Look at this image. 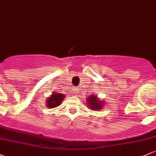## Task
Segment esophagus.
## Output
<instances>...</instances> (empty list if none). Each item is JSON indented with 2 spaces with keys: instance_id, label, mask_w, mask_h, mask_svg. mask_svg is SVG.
I'll list each match as a JSON object with an SVG mask.
<instances>
[{
  "instance_id": "obj_1",
  "label": "esophagus",
  "mask_w": 156,
  "mask_h": 156,
  "mask_svg": "<svg viewBox=\"0 0 156 156\" xmlns=\"http://www.w3.org/2000/svg\"><path fill=\"white\" fill-rule=\"evenodd\" d=\"M75 91H78V88H75Z\"/></svg>"
}]
</instances>
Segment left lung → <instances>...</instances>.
Segmentation results:
<instances>
[{
  "label": "left lung",
  "instance_id": "left-lung-1",
  "mask_svg": "<svg viewBox=\"0 0 156 156\" xmlns=\"http://www.w3.org/2000/svg\"><path fill=\"white\" fill-rule=\"evenodd\" d=\"M86 104L88 108L92 111H100L105 106V103L103 100H100L97 96L90 95L89 97L86 99Z\"/></svg>",
  "mask_w": 156,
  "mask_h": 156
}]
</instances>
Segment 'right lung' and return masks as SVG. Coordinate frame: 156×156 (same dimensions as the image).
<instances>
[{
    "mask_svg": "<svg viewBox=\"0 0 156 156\" xmlns=\"http://www.w3.org/2000/svg\"><path fill=\"white\" fill-rule=\"evenodd\" d=\"M65 95L63 93H56V92H52V94L49 97L47 98L46 104L47 108H57L60 105L63 100L64 99Z\"/></svg>",
    "mask_w": 156,
    "mask_h": 156,
    "instance_id": "add662e5",
    "label": "right lung"
}]
</instances>
